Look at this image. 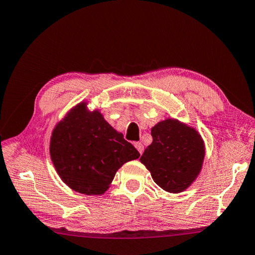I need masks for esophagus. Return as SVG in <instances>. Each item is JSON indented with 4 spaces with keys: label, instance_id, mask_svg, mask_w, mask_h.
I'll return each mask as SVG.
<instances>
[{
    "label": "esophagus",
    "instance_id": "1",
    "mask_svg": "<svg viewBox=\"0 0 255 255\" xmlns=\"http://www.w3.org/2000/svg\"><path fill=\"white\" fill-rule=\"evenodd\" d=\"M135 147L136 149H137V151L139 152L140 154L143 153V151H144V145L140 142H137V143H135Z\"/></svg>",
    "mask_w": 255,
    "mask_h": 255
}]
</instances>
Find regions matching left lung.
<instances>
[{
	"label": "left lung",
	"mask_w": 255,
	"mask_h": 255,
	"mask_svg": "<svg viewBox=\"0 0 255 255\" xmlns=\"http://www.w3.org/2000/svg\"><path fill=\"white\" fill-rule=\"evenodd\" d=\"M151 135L153 140L144 151L140 162L165 191H184L203 167L205 145L199 132L176 119H166L152 127Z\"/></svg>",
	"instance_id": "8db88e82"
}]
</instances>
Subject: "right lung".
I'll list each match as a JSON object with an SVG mask.
<instances>
[{"mask_svg":"<svg viewBox=\"0 0 255 255\" xmlns=\"http://www.w3.org/2000/svg\"><path fill=\"white\" fill-rule=\"evenodd\" d=\"M50 157L64 183L83 195L98 196L110 188L117 170L139 153L98 110L90 112L82 102L56 125Z\"/></svg>","mask_w":255,"mask_h":255,"instance_id":"right-lung-1","label":"right lung"}]
</instances>
